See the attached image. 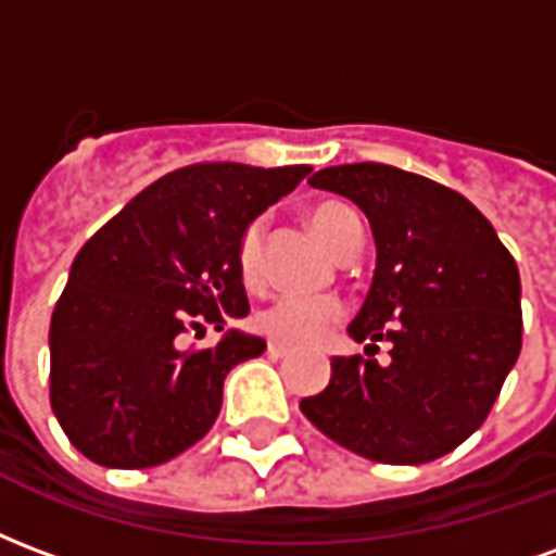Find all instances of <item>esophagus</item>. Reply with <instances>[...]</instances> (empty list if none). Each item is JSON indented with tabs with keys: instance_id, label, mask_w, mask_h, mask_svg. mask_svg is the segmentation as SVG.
I'll return each mask as SVG.
<instances>
[{
	"instance_id": "esophagus-1",
	"label": "esophagus",
	"mask_w": 556,
	"mask_h": 556,
	"mask_svg": "<svg viewBox=\"0 0 556 556\" xmlns=\"http://www.w3.org/2000/svg\"><path fill=\"white\" fill-rule=\"evenodd\" d=\"M267 354H270V357H289L291 349L289 345H282V342H267Z\"/></svg>"
}]
</instances>
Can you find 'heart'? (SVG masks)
<instances>
[{
    "label": "heart",
    "mask_w": 556,
    "mask_h": 556,
    "mask_svg": "<svg viewBox=\"0 0 556 556\" xmlns=\"http://www.w3.org/2000/svg\"><path fill=\"white\" fill-rule=\"evenodd\" d=\"M315 235L327 243V250H333L342 235L361 223L357 214L345 202H318L309 211ZM262 243H265V223L255 219L241 235L238 243V267L247 282H255L262 277ZM342 318V303L327 294H282L277 301H270L255 313L253 325L258 333L289 342V345H309L325 337L330 327Z\"/></svg>",
    "instance_id": "heart-1"
}]
</instances>
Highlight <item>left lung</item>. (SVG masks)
Instances as JSON below:
<instances>
[{
  "label": "left lung",
  "mask_w": 556,
  "mask_h": 556,
  "mask_svg": "<svg viewBox=\"0 0 556 556\" xmlns=\"http://www.w3.org/2000/svg\"><path fill=\"white\" fill-rule=\"evenodd\" d=\"M361 207L375 238L372 289L349 325L369 357H333L330 384L301 410L351 453L422 465L485 422L521 351V279L465 195L384 163L309 178ZM387 338L391 363L371 361Z\"/></svg>",
  "instance_id": "1"
}]
</instances>
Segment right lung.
Segmentation results:
<instances>
[{
	"instance_id": "add662e5",
	"label": "right lung",
	"mask_w": 556,
	"mask_h": 556,
	"mask_svg": "<svg viewBox=\"0 0 556 556\" xmlns=\"http://www.w3.org/2000/svg\"><path fill=\"white\" fill-rule=\"evenodd\" d=\"M306 175L309 166H184L86 241L50 321V405L86 458L139 470L205 438L226 375L265 339L226 330L214 349L184 351L181 337L250 313L243 229Z\"/></svg>"
}]
</instances>
